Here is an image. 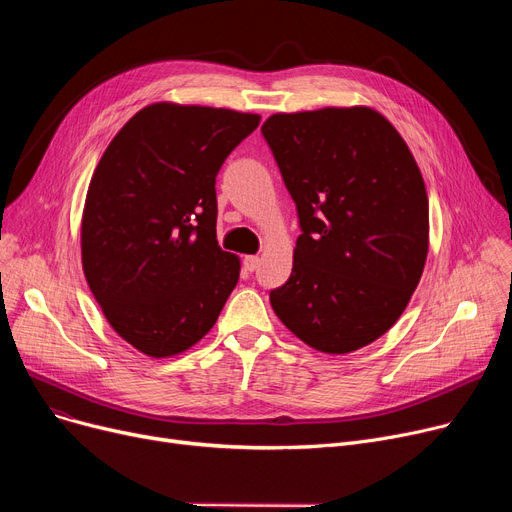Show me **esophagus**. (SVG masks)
<instances>
[{"mask_svg":"<svg viewBox=\"0 0 512 512\" xmlns=\"http://www.w3.org/2000/svg\"><path fill=\"white\" fill-rule=\"evenodd\" d=\"M259 263H261V259L255 257V255H247L245 259H242V267H245L247 272H255L257 267H259Z\"/></svg>","mask_w":512,"mask_h":512,"instance_id":"34e87169","label":"esophagus"}]
</instances>
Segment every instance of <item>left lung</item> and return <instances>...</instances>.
<instances>
[{"instance_id": "1", "label": "left lung", "mask_w": 512, "mask_h": 512, "mask_svg": "<svg viewBox=\"0 0 512 512\" xmlns=\"http://www.w3.org/2000/svg\"><path fill=\"white\" fill-rule=\"evenodd\" d=\"M261 132L303 230L270 303L315 351H359L396 324L423 274L429 205L417 161L367 105L274 114Z\"/></svg>"}]
</instances>
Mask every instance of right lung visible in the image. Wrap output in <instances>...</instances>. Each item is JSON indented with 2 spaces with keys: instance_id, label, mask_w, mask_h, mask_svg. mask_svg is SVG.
Masks as SVG:
<instances>
[{
  "instance_id": "add662e5",
  "label": "right lung",
  "mask_w": 512,
  "mask_h": 512,
  "mask_svg": "<svg viewBox=\"0 0 512 512\" xmlns=\"http://www.w3.org/2000/svg\"><path fill=\"white\" fill-rule=\"evenodd\" d=\"M259 114L159 101L134 114L93 172L83 270L107 324L153 359L211 328L240 276L215 236V176Z\"/></svg>"
}]
</instances>
